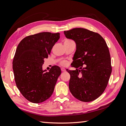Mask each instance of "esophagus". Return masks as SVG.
<instances>
[{"instance_id":"1","label":"esophagus","mask_w":126,"mask_h":126,"mask_svg":"<svg viewBox=\"0 0 126 126\" xmlns=\"http://www.w3.org/2000/svg\"><path fill=\"white\" fill-rule=\"evenodd\" d=\"M61 71L62 72H64V71H65V70L64 68H61Z\"/></svg>"}]
</instances>
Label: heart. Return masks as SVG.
I'll return each instance as SVG.
<instances>
[{"label": "heart", "instance_id": "1", "mask_svg": "<svg viewBox=\"0 0 126 126\" xmlns=\"http://www.w3.org/2000/svg\"><path fill=\"white\" fill-rule=\"evenodd\" d=\"M65 41H68V40H66ZM60 64L61 65H63V66H66V65L68 64V62L65 61H62L60 63Z\"/></svg>", "mask_w": 126, "mask_h": 126}]
</instances>
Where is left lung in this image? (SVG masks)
<instances>
[{
  "label": "left lung",
  "instance_id": "obj_1",
  "mask_svg": "<svg viewBox=\"0 0 126 126\" xmlns=\"http://www.w3.org/2000/svg\"><path fill=\"white\" fill-rule=\"evenodd\" d=\"M67 38L75 42L73 67L69 88L75 97L82 102L97 98L107 86L112 71L108 47L100 34L83 28L64 31Z\"/></svg>",
  "mask_w": 126,
  "mask_h": 126
}]
</instances>
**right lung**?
<instances>
[{
	"label": "right lung",
	"mask_w": 126,
	"mask_h": 126,
	"mask_svg": "<svg viewBox=\"0 0 126 126\" xmlns=\"http://www.w3.org/2000/svg\"><path fill=\"white\" fill-rule=\"evenodd\" d=\"M60 34L43 32L27 36L16 49L12 63L15 82L23 96L31 102L46 101L54 90L61 69L54 65L47 72L43 70L42 65Z\"/></svg>",
	"instance_id": "1"
}]
</instances>
